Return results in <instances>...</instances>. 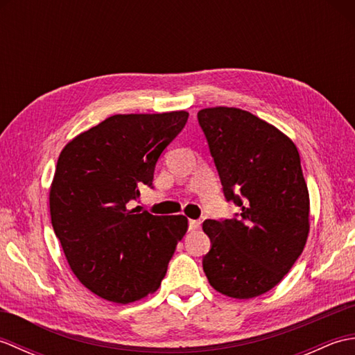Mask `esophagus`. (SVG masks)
<instances>
[{
	"instance_id": "1",
	"label": "esophagus",
	"mask_w": 355,
	"mask_h": 355,
	"mask_svg": "<svg viewBox=\"0 0 355 355\" xmlns=\"http://www.w3.org/2000/svg\"><path fill=\"white\" fill-rule=\"evenodd\" d=\"M200 227H201V221H198V220H189V230L191 232L198 230Z\"/></svg>"
}]
</instances>
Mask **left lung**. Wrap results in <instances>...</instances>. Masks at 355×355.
I'll list each match as a JSON object with an SVG mask.
<instances>
[{
  "instance_id": "8db88e82",
  "label": "left lung",
  "mask_w": 355,
  "mask_h": 355,
  "mask_svg": "<svg viewBox=\"0 0 355 355\" xmlns=\"http://www.w3.org/2000/svg\"><path fill=\"white\" fill-rule=\"evenodd\" d=\"M225 201L239 214L206 220L210 250L202 270L216 291L250 299L273 288L302 253L310 197L294 143L252 112L216 107L198 112Z\"/></svg>"
}]
</instances>
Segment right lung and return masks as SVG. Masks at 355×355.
<instances>
[{
	"instance_id": "add662e5",
	"label": "right lung",
	"mask_w": 355,
	"mask_h": 355,
	"mask_svg": "<svg viewBox=\"0 0 355 355\" xmlns=\"http://www.w3.org/2000/svg\"><path fill=\"white\" fill-rule=\"evenodd\" d=\"M186 111L117 114L79 134L58 158L50 189L56 238L73 273L102 299L130 304L160 286L187 218L130 210L154 189L158 158L183 131Z\"/></svg>"
}]
</instances>
